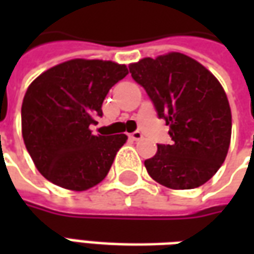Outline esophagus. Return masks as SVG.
Wrapping results in <instances>:
<instances>
[{
	"instance_id": "esophagus-1",
	"label": "esophagus",
	"mask_w": 254,
	"mask_h": 254,
	"mask_svg": "<svg viewBox=\"0 0 254 254\" xmlns=\"http://www.w3.org/2000/svg\"><path fill=\"white\" fill-rule=\"evenodd\" d=\"M129 137L132 138L133 141H138V140H141V138H143V134H141V132L136 130V132L130 133V136H129Z\"/></svg>"
}]
</instances>
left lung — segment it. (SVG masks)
<instances>
[{"mask_svg": "<svg viewBox=\"0 0 254 254\" xmlns=\"http://www.w3.org/2000/svg\"><path fill=\"white\" fill-rule=\"evenodd\" d=\"M129 70L170 127L173 143L158 144L144 162L152 180L170 189H194L223 165L231 138V110L218 78L181 53L143 58Z\"/></svg>", "mask_w": 254, "mask_h": 254, "instance_id": "obj_1", "label": "left lung"}]
</instances>
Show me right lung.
<instances>
[{"label": "right lung", "mask_w": 254, "mask_h": 254, "mask_svg": "<svg viewBox=\"0 0 254 254\" xmlns=\"http://www.w3.org/2000/svg\"><path fill=\"white\" fill-rule=\"evenodd\" d=\"M125 65L70 60L31 83L21 106V132L36 169L54 185L87 190L105 180L125 134L94 136L110 88L127 74Z\"/></svg>", "instance_id": "1"}]
</instances>
